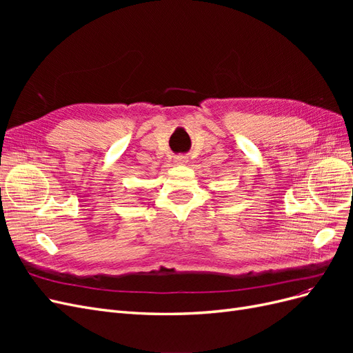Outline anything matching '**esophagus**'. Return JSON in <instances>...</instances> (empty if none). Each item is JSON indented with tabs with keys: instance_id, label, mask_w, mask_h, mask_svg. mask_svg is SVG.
<instances>
[{
	"instance_id": "obj_1",
	"label": "esophagus",
	"mask_w": 353,
	"mask_h": 353,
	"mask_svg": "<svg viewBox=\"0 0 353 353\" xmlns=\"http://www.w3.org/2000/svg\"><path fill=\"white\" fill-rule=\"evenodd\" d=\"M175 162L179 163V165H185L188 162V159L185 156H176L175 157Z\"/></svg>"
}]
</instances>
